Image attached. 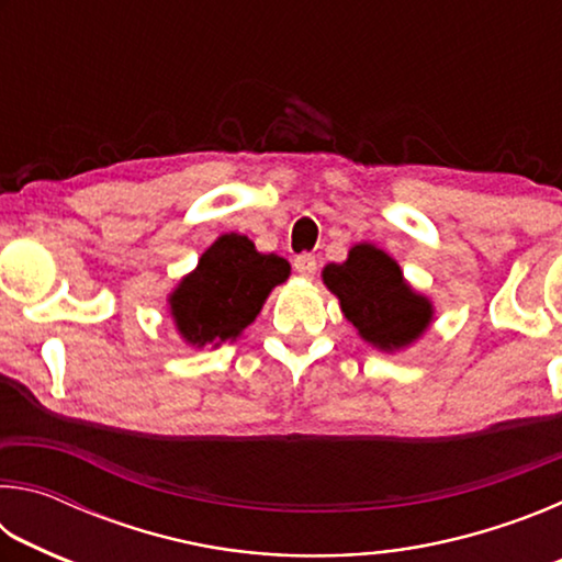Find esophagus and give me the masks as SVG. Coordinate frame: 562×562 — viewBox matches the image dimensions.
Here are the masks:
<instances>
[{"instance_id":"esophagus-1","label":"esophagus","mask_w":562,"mask_h":562,"mask_svg":"<svg viewBox=\"0 0 562 562\" xmlns=\"http://www.w3.org/2000/svg\"><path fill=\"white\" fill-rule=\"evenodd\" d=\"M294 272L304 280H312L317 272V260L312 258V255H297V258H294Z\"/></svg>"}]
</instances>
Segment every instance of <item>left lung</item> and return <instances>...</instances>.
<instances>
[{
  "mask_svg": "<svg viewBox=\"0 0 562 562\" xmlns=\"http://www.w3.org/2000/svg\"><path fill=\"white\" fill-rule=\"evenodd\" d=\"M322 282L357 335L386 355L412 347L434 322V302L416 292L392 255L372 243H357L345 262L325 265Z\"/></svg>",
  "mask_w": 562,
  "mask_h": 562,
  "instance_id": "8db88e82",
  "label": "left lung"
}]
</instances>
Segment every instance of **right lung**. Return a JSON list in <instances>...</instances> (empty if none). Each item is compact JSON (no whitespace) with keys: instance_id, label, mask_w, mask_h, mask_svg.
Listing matches in <instances>:
<instances>
[{"instance_id":"1","label":"right lung","mask_w":562,"mask_h":562,"mask_svg":"<svg viewBox=\"0 0 562 562\" xmlns=\"http://www.w3.org/2000/svg\"><path fill=\"white\" fill-rule=\"evenodd\" d=\"M288 278V260L258 252L247 235L225 233L168 294V315L188 347L215 349L240 337Z\"/></svg>"}]
</instances>
